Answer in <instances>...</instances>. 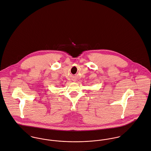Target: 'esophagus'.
I'll use <instances>...</instances> for the list:
<instances>
[{"label":"esophagus","instance_id":"1","mask_svg":"<svg viewBox=\"0 0 151 151\" xmlns=\"http://www.w3.org/2000/svg\"><path fill=\"white\" fill-rule=\"evenodd\" d=\"M73 81H76V79H74Z\"/></svg>","mask_w":151,"mask_h":151}]
</instances>
